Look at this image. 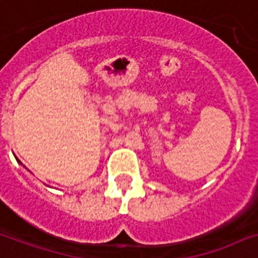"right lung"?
Listing matches in <instances>:
<instances>
[{"label": "right lung", "mask_w": 258, "mask_h": 258, "mask_svg": "<svg viewBox=\"0 0 258 258\" xmlns=\"http://www.w3.org/2000/svg\"><path fill=\"white\" fill-rule=\"evenodd\" d=\"M19 163H20V161H19Z\"/></svg>", "instance_id": "add662e5"}]
</instances>
